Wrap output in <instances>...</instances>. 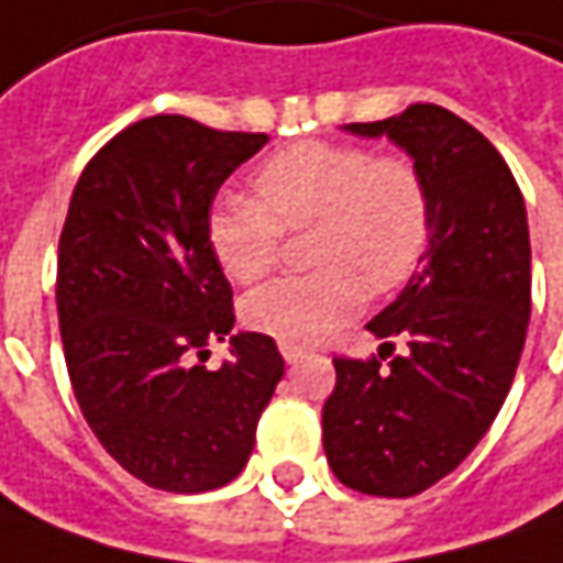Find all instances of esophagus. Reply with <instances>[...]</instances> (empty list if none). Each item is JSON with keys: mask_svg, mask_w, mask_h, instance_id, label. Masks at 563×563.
Listing matches in <instances>:
<instances>
[{"mask_svg": "<svg viewBox=\"0 0 563 563\" xmlns=\"http://www.w3.org/2000/svg\"><path fill=\"white\" fill-rule=\"evenodd\" d=\"M280 355L286 358V364H296L308 355V349L305 345H296V342H280Z\"/></svg>", "mask_w": 563, "mask_h": 563, "instance_id": "1", "label": "esophagus"}]
</instances>
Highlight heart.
Segmentation results:
<instances>
[{
  "label": "heart",
  "mask_w": 563,
  "mask_h": 563,
  "mask_svg": "<svg viewBox=\"0 0 563 563\" xmlns=\"http://www.w3.org/2000/svg\"><path fill=\"white\" fill-rule=\"evenodd\" d=\"M255 199L227 196L208 218L214 258L236 283L280 262L283 230L318 221L311 274H286L245 299V320L296 345L327 340L355 318L367 289L393 292L430 240V196L408 158L349 143L283 148L255 170Z\"/></svg>",
  "instance_id": "obj_1"
}]
</instances>
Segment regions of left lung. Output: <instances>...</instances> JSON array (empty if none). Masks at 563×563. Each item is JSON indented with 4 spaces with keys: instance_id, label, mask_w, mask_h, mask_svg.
Wrapping results in <instances>:
<instances>
[{
    "instance_id": "obj_1",
    "label": "left lung",
    "mask_w": 563,
    "mask_h": 563,
    "mask_svg": "<svg viewBox=\"0 0 563 563\" xmlns=\"http://www.w3.org/2000/svg\"><path fill=\"white\" fill-rule=\"evenodd\" d=\"M389 136L430 196V245L408 286L367 330L379 358H333L323 452L349 489L423 493L493 427L530 323V230L520 186L498 148L449 108L417 102L396 118L345 124ZM405 335L409 352L394 356ZM386 354L394 361L382 367Z\"/></svg>"
}]
</instances>
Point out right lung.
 <instances>
[{"mask_svg":"<svg viewBox=\"0 0 563 563\" xmlns=\"http://www.w3.org/2000/svg\"><path fill=\"white\" fill-rule=\"evenodd\" d=\"M264 143L155 114L108 140L70 196L55 280L70 386L102 449L152 489L208 493L243 474L283 377L264 333H236L230 361L202 364L236 323L211 202Z\"/></svg>","mask_w":563,"mask_h":563,"instance_id":"1","label":"right lung"}]
</instances>
